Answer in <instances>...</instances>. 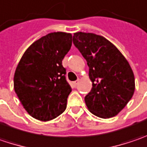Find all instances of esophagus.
<instances>
[{"instance_id": "obj_1", "label": "esophagus", "mask_w": 147, "mask_h": 147, "mask_svg": "<svg viewBox=\"0 0 147 147\" xmlns=\"http://www.w3.org/2000/svg\"><path fill=\"white\" fill-rule=\"evenodd\" d=\"M79 84V80H76V81H73L72 82V85H73L74 87H76V86Z\"/></svg>"}]
</instances>
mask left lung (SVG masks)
<instances>
[{
    "mask_svg": "<svg viewBox=\"0 0 147 147\" xmlns=\"http://www.w3.org/2000/svg\"><path fill=\"white\" fill-rule=\"evenodd\" d=\"M72 40L89 67L92 89L85 97L88 109L102 118L117 115L135 90L134 74L128 61L102 36L78 32Z\"/></svg>",
    "mask_w": 147,
    "mask_h": 147,
    "instance_id": "1",
    "label": "left lung"
}]
</instances>
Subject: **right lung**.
<instances>
[{"label":"right lung","instance_id":"1","mask_svg":"<svg viewBox=\"0 0 147 147\" xmlns=\"http://www.w3.org/2000/svg\"><path fill=\"white\" fill-rule=\"evenodd\" d=\"M71 42V34H48L29 46L16 67L14 89L33 118L45 122L65 111L71 88L62 60Z\"/></svg>","mask_w":147,"mask_h":147}]
</instances>
